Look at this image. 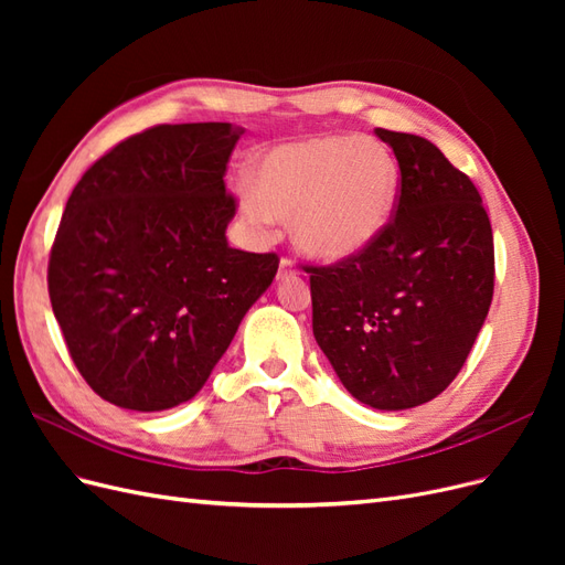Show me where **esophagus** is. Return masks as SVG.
<instances>
[{
    "mask_svg": "<svg viewBox=\"0 0 565 565\" xmlns=\"http://www.w3.org/2000/svg\"><path fill=\"white\" fill-rule=\"evenodd\" d=\"M289 276H297V268H295L292 262L287 259V256H282V259H280V268H278V278L285 280V278H289Z\"/></svg>",
    "mask_w": 565,
    "mask_h": 565,
    "instance_id": "1",
    "label": "esophagus"
}]
</instances>
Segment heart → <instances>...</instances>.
Segmentation results:
<instances>
[{"label":"heart","instance_id":"obj_1","mask_svg":"<svg viewBox=\"0 0 565 565\" xmlns=\"http://www.w3.org/2000/svg\"><path fill=\"white\" fill-rule=\"evenodd\" d=\"M241 195L254 226L292 221L295 243L320 262H347L380 241L396 210L401 169L367 136L316 134L254 158Z\"/></svg>","mask_w":565,"mask_h":565}]
</instances>
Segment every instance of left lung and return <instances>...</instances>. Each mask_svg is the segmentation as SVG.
Here are the masks:
<instances>
[{
  "label": "left lung",
  "instance_id": "left-lung-1",
  "mask_svg": "<svg viewBox=\"0 0 565 565\" xmlns=\"http://www.w3.org/2000/svg\"><path fill=\"white\" fill-rule=\"evenodd\" d=\"M401 167L393 221L353 259L306 266L313 337L355 401L407 409L465 365L494 287L490 218L467 174L415 134L374 129Z\"/></svg>",
  "mask_w": 565,
  "mask_h": 565
}]
</instances>
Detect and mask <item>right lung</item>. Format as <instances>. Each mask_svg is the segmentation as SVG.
<instances>
[{"mask_svg":"<svg viewBox=\"0 0 565 565\" xmlns=\"http://www.w3.org/2000/svg\"><path fill=\"white\" fill-rule=\"evenodd\" d=\"M228 122L160 125L117 143L67 198L49 297L73 363L100 398L139 413L191 401L278 273L228 247Z\"/></svg>","mask_w":565,"mask_h":565,"instance_id":"right-lung-1","label":"right lung"}]
</instances>
